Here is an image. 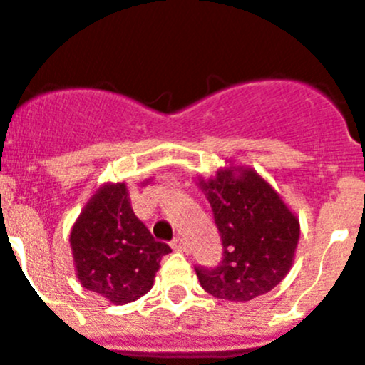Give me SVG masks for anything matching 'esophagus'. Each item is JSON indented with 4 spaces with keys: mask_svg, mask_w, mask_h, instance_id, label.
Returning <instances> with one entry per match:
<instances>
[{
    "mask_svg": "<svg viewBox=\"0 0 365 365\" xmlns=\"http://www.w3.org/2000/svg\"><path fill=\"white\" fill-rule=\"evenodd\" d=\"M172 248H173V250H179V252H186L188 245H186L185 237L177 235V237H173V241H172Z\"/></svg>",
    "mask_w": 365,
    "mask_h": 365,
    "instance_id": "esophagus-1",
    "label": "esophagus"
}]
</instances>
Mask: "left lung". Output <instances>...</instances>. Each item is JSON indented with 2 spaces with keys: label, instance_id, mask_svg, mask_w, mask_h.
Here are the masks:
<instances>
[{
  "label": "left lung",
  "instance_id": "obj_1",
  "mask_svg": "<svg viewBox=\"0 0 365 365\" xmlns=\"http://www.w3.org/2000/svg\"><path fill=\"white\" fill-rule=\"evenodd\" d=\"M222 243L217 267H195L201 287L227 302L272 291L294 261L299 221L252 168L230 166L199 179Z\"/></svg>",
  "mask_w": 365,
  "mask_h": 365
}]
</instances>
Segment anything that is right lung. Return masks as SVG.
I'll return each instance as SVG.
<instances>
[{
    "instance_id": "add662e5",
    "label": "right lung",
    "mask_w": 365,
    "mask_h": 365,
    "mask_svg": "<svg viewBox=\"0 0 365 365\" xmlns=\"http://www.w3.org/2000/svg\"><path fill=\"white\" fill-rule=\"evenodd\" d=\"M69 241L82 287L115 305L146 294L163 256L172 252L133 214L124 182L98 188L74 222Z\"/></svg>"
}]
</instances>
